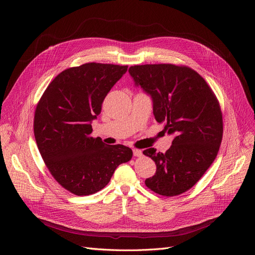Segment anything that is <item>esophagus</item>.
I'll return each mask as SVG.
<instances>
[{"mask_svg": "<svg viewBox=\"0 0 255 255\" xmlns=\"http://www.w3.org/2000/svg\"><path fill=\"white\" fill-rule=\"evenodd\" d=\"M133 155H134L135 157H141L143 154H142V151H141V150L134 149V150H133Z\"/></svg>", "mask_w": 255, "mask_h": 255, "instance_id": "obj_1", "label": "esophagus"}]
</instances>
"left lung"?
Here are the masks:
<instances>
[{
  "instance_id": "1",
  "label": "left lung",
  "mask_w": 255,
  "mask_h": 255,
  "mask_svg": "<svg viewBox=\"0 0 255 255\" xmlns=\"http://www.w3.org/2000/svg\"><path fill=\"white\" fill-rule=\"evenodd\" d=\"M129 74L151 97L157 122L173 135L166 153L143 151L157 165L155 176L144 183L160 195H179L197 183L218 154L223 133L218 100L206 80L188 67L131 66Z\"/></svg>"
}]
</instances>
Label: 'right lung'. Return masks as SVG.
Returning a JSON list of instances; mask_svg holds the SVG:
<instances>
[{
  "label": "right lung",
  "instance_id": "1",
  "mask_svg": "<svg viewBox=\"0 0 255 255\" xmlns=\"http://www.w3.org/2000/svg\"><path fill=\"white\" fill-rule=\"evenodd\" d=\"M127 66L87 63L61 72L49 84L35 112L37 146L51 176L75 195H90L109 184L132 150L91 136L92 122Z\"/></svg>",
  "mask_w": 255,
  "mask_h": 255
}]
</instances>
